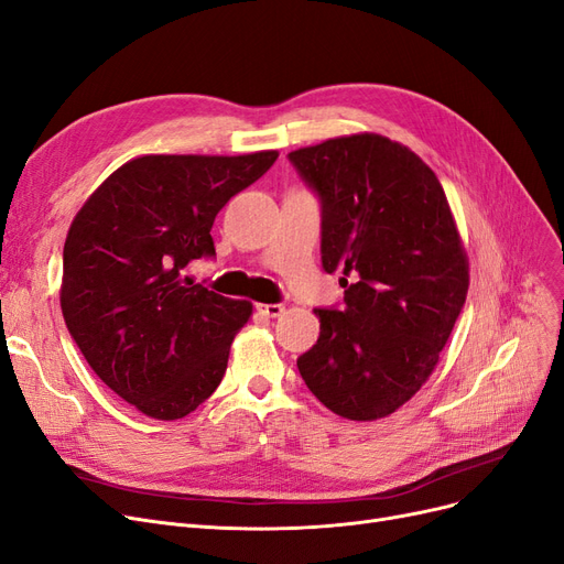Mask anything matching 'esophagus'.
Segmentation results:
<instances>
[{"label":"esophagus","instance_id":"34e87169","mask_svg":"<svg viewBox=\"0 0 564 564\" xmlns=\"http://www.w3.org/2000/svg\"><path fill=\"white\" fill-rule=\"evenodd\" d=\"M258 311L267 317H279L285 311V306L283 304H258Z\"/></svg>","mask_w":564,"mask_h":564}]
</instances>
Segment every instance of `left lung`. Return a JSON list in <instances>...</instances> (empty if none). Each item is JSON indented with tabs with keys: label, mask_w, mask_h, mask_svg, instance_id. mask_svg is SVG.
Instances as JSON below:
<instances>
[{
	"label": "left lung",
	"mask_w": 564,
	"mask_h": 564,
	"mask_svg": "<svg viewBox=\"0 0 564 564\" xmlns=\"http://www.w3.org/2000/svg\"><path fill=\"white\" fill-rule=\"evenodd\" d=\"M288 159L323 203V267L346 306L315 308L321 338L297 359L338 417L373 422L433 373L470 285V267L433 170L410 147L352 133Z\"/></svg>",
	"instance_id": "left-lung-1"
}]
</instances>
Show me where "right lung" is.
<instances>
[{"mask_svg":"<svg viewBox=\"0 0 564 564\" xmlns=\"http://www.w3.org/2000/svg\"><path fill=\"white\" fill-rule=\"evenodd\" d=\"M276 159V150L138 156L73 218L64 323L94 373L147 417L182 420L221 384L253 304L193 283L184 267L214 256L216 214Z\"/></svg>","mask_w":564,"mask_h":564,"instance_id":"1","label":"right lung"}]
</instances>
